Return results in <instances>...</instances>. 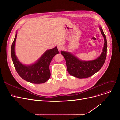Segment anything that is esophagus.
<instances>
[{"instance_id":"esophagus-1","label":"esophagus","mask_w":120,"mask_h":120,"mask_svg":"<svg viewBox=\"0 0 120 120\" xmlns=\"http://www.w3.org/2000/svg\"><path fill=\"white\" fill-rule=\"evenodd\" d=\"M63 48H64L63 46L61 45H58L57 46V48H58V50H59V51H61V50H62V49H63Z\"/></svg>"}]
</instances>
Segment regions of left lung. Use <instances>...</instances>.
<instances>
[{
	"mask_svg": "<svg viewBox=\"0 0 120 120\" xmlns=\"http://www.w3.org/2000/svg\"><path fill=\"white\" fill-rule=\"evenodd\" d=\"M100 30L104 38L105 43L102 54L95 60L83 61L70 52L61 51V53L64 56L66 62L68 71L72 76L78 78L90 77L98 72L104 64L106 57L107 41L102 28L100 27Z\"/></svg>",
	"mask_w": 120,
	"mask_h": 120,
	"instance_id": "left-lung-1",
	"label": "left lung"
}]
</instances>
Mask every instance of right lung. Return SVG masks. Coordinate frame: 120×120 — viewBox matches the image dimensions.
I'll use <instances>...</instances> for the list:
<instances>
[{"label":"right lung","mask_w":120,"mask_h":120,"mask_svg":"<svg viewBox=\"0 0 120 120\" xmlns=\"http://www.w3.org/2000/svg\"><path fill=\"white\" fill-rule=\"evenodd\" d=\"M17 34L11 47V56L13 64L19 75L24 80L34 84H42L47 81L50 76L49 64L53 57L59 53L57 47L47 50L35 63L24 65L18 61L15 52Z\"/></svg>","instance_id":"add662e5"}]
</instances>
